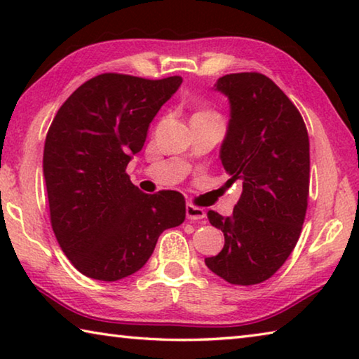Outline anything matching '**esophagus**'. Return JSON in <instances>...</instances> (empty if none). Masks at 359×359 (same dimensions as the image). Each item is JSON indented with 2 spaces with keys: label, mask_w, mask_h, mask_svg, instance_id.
Listing matches in <instances>:
<instances>
[{
  "label": "esophagus",
  "mask_w": 359,
  "mask_h": 359,
  "mask_svg": "<svg viewBox=\"0 0 359 359\" xmlns=\"http://www.w3.org/2000/svg\"><path fill=\"white\" fill-rule=\"evenodd\" d=\"M185 214H187L188 220H191V222H198V220H203V218H205L204 209L194 208V205H191V204H187Z\"/></svg>",
  "instance_id": "esophagus-1"
}]
</instances>
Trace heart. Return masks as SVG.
I'll use <instances>...</instances> for the list:
<instances>
[{
    "label": "heart",
    "instance_id": "1",
    "mask_svg": "<svg viewBox=\"0 0 359 359\" xmlns=\"http://www.w3.org/2000/svg\"><path fill=\"white\" fill-rule=\"evenodd\" d=\"M196 115H210V114H196Z\"/></svg>",
    "mask_w": 359,
    "mask_h": 359
}]
</instances>
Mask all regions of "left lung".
I'll use <instances>...</instances> for the list:
<instances>
[{
    "instance_id": "1",
    "label": "left lung",
    "mask_w": 359,
    "mask_h": 359,
    "mask_svg": "<svg viewBox=\"0 0 359 359\" xmlns=\"http://www.w3.org/2000/svg\"><path fill=\"white\" fill-rule=\"evenodd\" d=\"M229 101L220 160L226 185H242L233 215L208 212L224 245L205 266L233 285L267 280L293 252L307 210L311 155L299 111L259 72H238L214 85Z\"/></svg>"
}]
</instances>
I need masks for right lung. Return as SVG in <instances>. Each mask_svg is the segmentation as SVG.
<instances>
[{"mask_svg":"<svg viewBox=\"0 0 359 359\" xmlns=\"http://www.w3.org/2000/svg\"><path fill=\"white\" fill-rule=\"evenodd\" d=\"M180 83L179 76L149 81L106 72L58 109L42 168L53 233L83 276L115 282L135 274L163 231L185 220L180 193H142L125 172Z\"/></svg>","mask_w":359,"mask_h":359,"instance_id":"1","label":"right lung"}]
</instances>
